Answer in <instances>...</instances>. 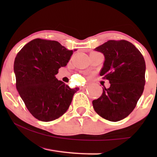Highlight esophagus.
<instances>
[{
  "label": "esophagus",
  "mask_w": 157,
  "mask_h": 157,
  "mask_svg": "<svg viewBox=\"0 0 157 157\" xmlns=\"http://www.w3.org/2000/svg\"><path fill=\"white\" fill-rule=\"evenodd\" d=\"M86 86L84 85V86H83L81 87V89H86Z\"/></svg>",
  "instance_id": "obj_1"
}]
</instances>
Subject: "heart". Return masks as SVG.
Masks as SVG:
<instances>
[{
	"instance_id": "1",
	"label": "heart",
	"mask_w": 157,
	"mask_h": 157,
	"mask_svg": "<svg viewBox=\"0 0 157 157\" xmlns=\"http://www.w3.org/2000/svg\"><path fill=\"white\" fill-rule=\"evenodd\" d=\"M92 53H96V52H92Z\"/></svg>"
}]
</instances>
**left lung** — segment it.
<instances>
[{
    "instance_id": "left-lung-1",
    "label": "left lung",
    "mask_w": 157,
    "mask_h": 157,
    "mask_svg": "<svg viewBox=\"0 0 157 157\" xmlns=\"http://www.w3.org/2000/svg\"><path fill=\"white\" fill-rule=\"evenodd\" d=\"M95 51L104 55L100 76L111 85L92 101L94 109L105 119L120 121L132 112L144 91V59L139 49L126 40H109Z\"/></svg>"
}]
</instances>
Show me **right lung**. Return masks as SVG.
<instances>
[{
    "label": "right lung",
    "instance_id": "1",
    "mask_svg": "<svg viewBox=\"0 0 157 157\" xmlns=\"http://www.w3.org/2000/svg\"><path fill=\"white\" fill-rule=\"evenodd\" d=\"M73 54L56 40L36 38L28 43L14 61L16 86L21 98L36 119L51 121L68 110L78 87L71 89L56 77Z\"/></svg>",
    "mask_w": 157,
    "mask_h": 157
}]
</instances>
